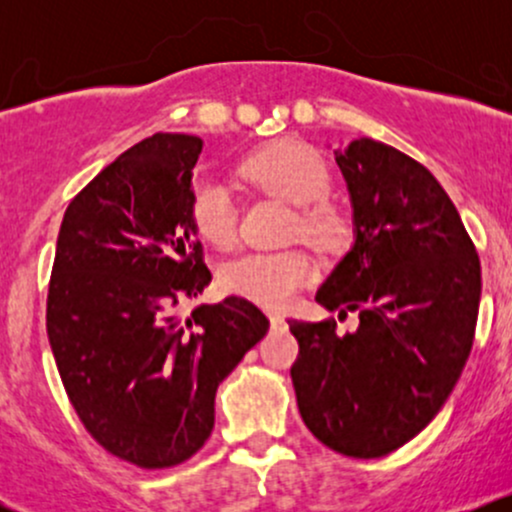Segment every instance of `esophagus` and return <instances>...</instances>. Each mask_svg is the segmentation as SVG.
<instances>
[{"label":"esophagus","instance_id":"esophagus-1","mask_svg":"<svg viewBox=\"0 0 512 512\" xmlns=\"http://www.w3.org/2000/svg\"><path fill=\"white\" fill-rule=\"evenodd\" d=\"M269 322H272L274 330H281V327L286 325V317L284 313H279V310H269Z\"/></svg>","mask_w":512,"mask_h":512}]
</instances>
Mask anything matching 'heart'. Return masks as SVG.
<instances>
[{
  "label": "heart",
  "mask_w": 512,
  "mask_h": 512,
  "mask_svg": "<svg viewBox=\"0 0 512 512\" xmlns=\"http://www.w3.org/2000/svg\"><path fill=\"white\" fill-rule=\"evenodd\" d=\"M243 175L269 195L301 207L298 226L308 240L330 245L344 233V221L330 202V170L320 154L298 142H274L243 161ZM195 231L216 248L236 240V207L226 185L214 178L195 182L190 195ZM315 267L303 252H248L221 272L223 289L262 305H286L313 279Z\"/></svg>",
  "instance_id": "b5f03b06"
}]
</instances>
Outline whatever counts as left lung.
I'll use <instances>...</instances> for the list:
<instances>
[{"label": "left lung", "mask_w": 512, "mask_h": 512, "mask_svg": "<svg viewBox=\"0 0 512 512\" xmlns=\"http://www.w3.org/2000/svg\"><path fill=\"white\" fill-rule=\"evenodd\" d=\"M354 211V245L315 301L358 313L289 320L291 380L310 433L334 452L373 460L431 424L460 380L477 330L481 267L440 182L419 161L370 137L334 149Z\"/></svg>", "instance_id": "left-lung-1"}]
</instances>
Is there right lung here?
I'll return each instance as SVG.
<instances>
[{
	"instance_id": "1",
	"label": "right lung",
	"mask_w": 512,
	"mask_h": 512,
	"mask_svg": "<svg viewBox=\"0 0 512 512\" xmlns=\"http://www.w3.org/2000/svg\"><path fill=\"white\" fill-rule=\"evenodd\" d=\"M202 139L158 132L69 202L48 291V337L81 424L142 469L190 460L216 387L269 330L248 298L197 305L211 272L190 219Z\"/></svg>"
}]
</instances>
